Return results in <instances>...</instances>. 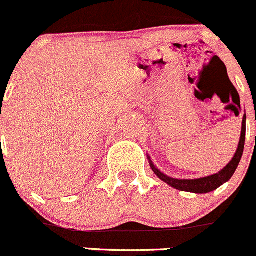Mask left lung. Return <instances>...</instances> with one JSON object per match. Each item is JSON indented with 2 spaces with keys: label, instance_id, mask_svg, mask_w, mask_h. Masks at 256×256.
<instances>
[{
  "label": "left lung",
  "instance_id": "1",
  "mask_svg": "<svg viewBox=\"0 0 256 256\" xmlns=\"http://www.w3.org/2000/svg\"><path fill=\"white\" fill-rule=\"evenodd\" d=\"M246 118L244 115L243 122H242L240 141H239L238 150H236L234 157L230 160V163H228L227 166L223 168L220 173L206 178H201V179H174V178L164 176L162 172H160L153 166V163H150V168H152L156 176L160 178V180H163L164 182L173 186L174 189L180 190V192H189L195 194H206L214 192V189H217L220 185L224 184L226 182H228L232 178L233 174H234L236 169L238 168V164L240 162L242 156H243L244 144H246Z\"/></svg>",
  "mask_w": 256,
  "mask_h": 256
}]
</instances>
